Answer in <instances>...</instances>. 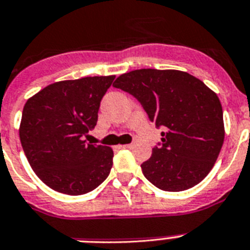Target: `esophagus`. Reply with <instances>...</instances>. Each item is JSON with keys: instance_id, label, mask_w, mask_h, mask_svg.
Listing matches in <instances>:
<instances>
[{"instance_id": "1", "label": "esophagus", "mask_w": 250, "mask_h": 250, "mask_svg": "<svg viewBox=\"0 0 250 250\" xmlns=\"http://www.w3.org/2000/svg\"><path fill=\"white\" fill-rule=\"evenodd\" d=\"M132 146H133V145H132V144H127V145H122L121 147H123V148H132Z\"/></svg>"}]
</instances>
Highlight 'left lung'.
I'll list each match as a JSON object with an SVG mask.
<instances>
[{"label":"left lung","mask_w":250,"mask_h":250,"mask_svg":"<svg viewBox=\"0 0 250 250\" xmlns=\"http://www.w3.org/2000/svg\"><path fill=\"white\" fill-rule=\"evenodd\" d=\"M114 87L132 94L156 127L161 145L141 165L167 192L189 189L207 177L221 151L225 127L219 96L200 79L178 70L142 68L123 73Z\"/></svg>","instance_id":"left-lung-1"}]
</instances>
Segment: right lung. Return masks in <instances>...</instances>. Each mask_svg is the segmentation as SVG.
I'll list each match as a JSON object with an SVG mask.
<instances>
[{
  "label": "right lung",
  "mask_w": 250,
  "mask_h": 250,
  "mask_svg": "<svg viewBox=\"0 0 250 250\" xmlns=\"http://www.w3.org/2000/svg\"><path fill=\"white\" fill-rule=\"evenodd\" d=\"M112 76L83 77L50 83L25 103L20 141L31 169L56 192L80 196L108 178L113 150L87 144L100 100Z\"/></svg>",
  "instance_id": "1"
}]
</instances>
